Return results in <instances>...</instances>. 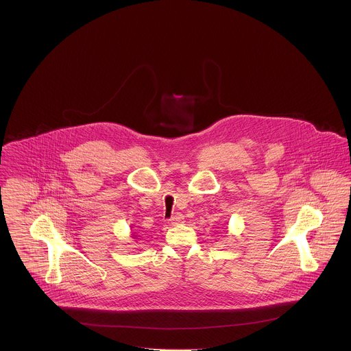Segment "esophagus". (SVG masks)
Instances as JSON below:
<instances>
[{"instance_id":"1","label":"esophagus","mask_w":351,"mask_h":351,"mask_svg":"<svg viewBox=\"0 0 351 351\" xmlns=\"http://www.w3.org/2000/svg\"><path fill=\"white\" fill-rule=\"evenodd\" d=\"M171 223H172V225H180V223H184V215L180 214V213L172 215V217H171Z\"/></svg>"}]
</instances>
